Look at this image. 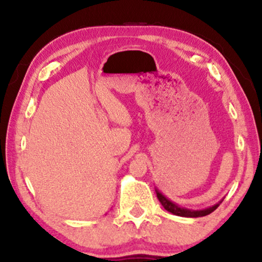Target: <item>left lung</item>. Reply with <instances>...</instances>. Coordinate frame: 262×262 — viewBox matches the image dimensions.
Listing matches in <instances>:
<instances>
[{
    "label": "left lung",
    "instance_id": "8db88e82",
    "mask_svg": "<svg viewBox=\"0 0 262 262\" xmlns=\"http://www.w3.org/2000/svg\"><path fill=\"white\" fill-rule=\"evenodd\" d=\"M156 191V194H157V198H159L160 203L162 204V206L166 209L168 212L173 213V214H177V216H180V217H192V218H195V217H204V216H207V214H210L211 212H213L214 210L217 209L218 206H220V204L222 202H220L216 205L211 206V207H207L205 210H188V209H185V207H180L177 204L170 202L169 199L167 198V196H164L162 193H161L159 189H155Z\"/></svg>",
    "mask_w": 262,
    "mask_h": 262
}]
</instances>
